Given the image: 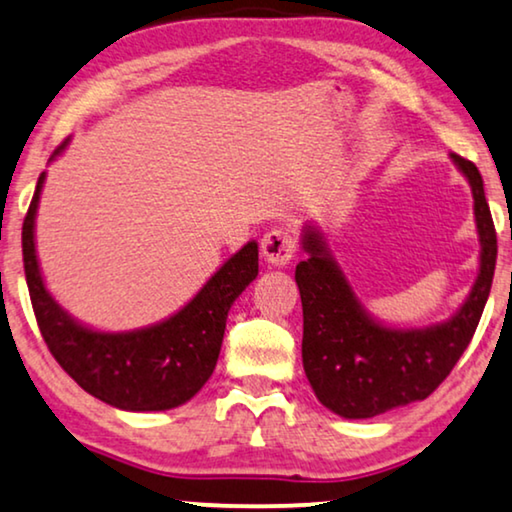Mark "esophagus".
Listing matches in <instances>:
<instances>
[{
    "instance_id": "34e87169",
    "label": "esophagus",
    "mask_w": 512,
    "mask_h": 512,
    "mask_svg": "<svg viewBox=\"0 0 512 512\" xmlns=\"http://www.w3.org/2000/svg\"><path fill=\"white\" fill-rule=\"evenodd\" d=\"M297 253V239L290 229H271L262 236V255L273 266H285Z\"/></svg>"
}]
</instances>
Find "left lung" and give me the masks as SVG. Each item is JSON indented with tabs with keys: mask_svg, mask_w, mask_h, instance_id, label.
<instances>
[{
	"mask_svg": "<svg viewBox=\"0 0 512 512\" xmlns=\"http://www.w3.org/2000/svg\"><path fill=\"white\" fill-rule=\"evenodd\" d=\"M469 178L480 234V273L455 318L427 329H390L373 322L352 294L322 236L308 229L311 255L297 264L304 341L301 357L315 397L348 420L376 417L406 403L427 399L455 369L478 327L492 290L496 229L485 199L482 176L473 162L452 153Z\"/></svg>",
	"mask_w": 512,
	"mask_h": 512,
	"instance_id": "8db88e82",
	"label": "left lung"
}]
</instances>
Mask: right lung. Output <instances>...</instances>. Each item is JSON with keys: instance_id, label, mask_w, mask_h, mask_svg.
<instances>
[{"instance_id": "1", "label": "right lung", "mask_w": 512, "mask_h": 512, "mask_svg": "<svg viewBox=\"0 0 512 512\" xmlns=\"http://www.w3.org/2000/svg\"><path fill=\"white\" fill-rule=\"evenodd\" d=\"M67 146L55 148L53 157ZM43 174L23 222V264L34 318L57 364L99 401L122 410H169L192 399L218 362L227 313L257 276V243L243 246L183 311L160 325L102 334L76 325L43 287L34 253Z\"/></svg>"}]
</instances>
